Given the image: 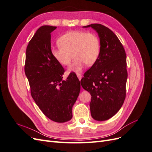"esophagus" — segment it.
I'll return each instance as SVG.
<instances>
[{"label":"esophagus","mask_w":152,"mask_h":152,"mask_svg":"<svg viewBox=\"0 0 152 152\" xmlns=\"http://www.w3.org/2000/svg\"><path fill=\"white\" fill-rule=\"evenodd\" d=\"M77 77H78V79H79V80H81V79H82V75L81 74H80V73H77Z\"/></svg>","instance_id":"obj_1"}]
</instances>
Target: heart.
<instances>
[{"mask_svg": "<svg viewBox=\"0 0 152 152\" xmlns=\"http://www.w3.org/2000/svg\"><path fill=\"white\" fill-rule=\"evenodd\" d=\"M57 48H52V56L63 66L70 65L73 56L75 59L68 72H79L85 65L93 66L101 53V42L98 36L93 32L72 30L61 35L58 40ZM73 55H72V54Z\"/></svg>", "mask_w": 152, "mask_h": 152, "instance_id": "1", "label": "heart"}]
</instances>
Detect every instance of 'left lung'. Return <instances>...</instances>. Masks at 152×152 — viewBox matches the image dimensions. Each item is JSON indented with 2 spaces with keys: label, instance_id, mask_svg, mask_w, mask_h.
<instances>
[{
  "label": "left lung",
  "instance_id": "obj_1",
  "mask_svg": "<svg viewBox=\"0 0 152 152\" xmlns=\"http://www.w3.org/2000/svg\"><path fill=\"white\" fill-rule=\"evenodd\" d=\"M101 42L99 57L85 72L81 86L91 94L90 110L94 120L103 121L115 115L126 98L127 79L126 54L121 41L103 25L91 24Z\"/></svg>",
  "mask_w": 152,
  "mask_h": 152
}]
</instances>
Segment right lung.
I'll return each instance as SVG.
<instances>
[{
  "label": "right lung",
  "mask_w": 152,
  "mask_h": 152,
  "mask_svg": "<svg viewBox=\"0 0 152 152\" xmlns=\"http://www.w3.org/2000/svg\"><path fill=\"white\" fill-rule=\"evenodd\" d=\"M56 28L44 25L37 30L26 48L25 72L37 105L50 120L61 123L72 118L80 84L74 72L62 80L65 70L50 53V33Z\"/></svg>",
  "instance_id": "1"
}]
</instances>
